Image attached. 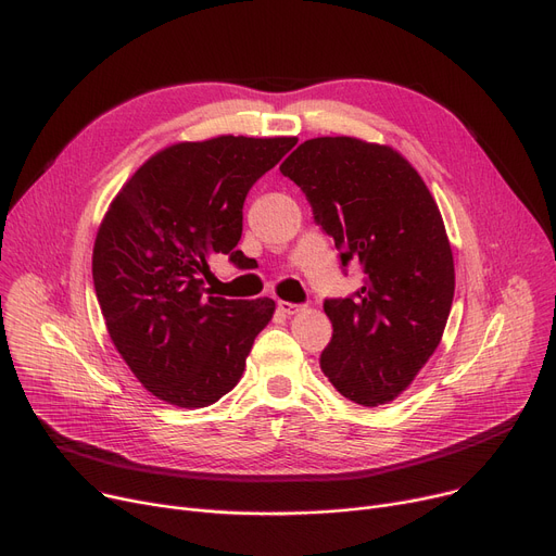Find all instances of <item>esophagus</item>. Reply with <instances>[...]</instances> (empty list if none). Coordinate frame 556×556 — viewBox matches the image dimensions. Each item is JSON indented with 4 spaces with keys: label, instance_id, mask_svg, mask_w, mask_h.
Instances as JSON below:
<instances>
[{
    "label": "esophagus",
    "instance_id": "esophagus-1",
    "mask_svg": "<svg viewBox=\"0 0 556 556\" xmlns=\"http://www.w3.org/2000/svg\"><path fill=\"white\" fill-rule=\"evenodd\" d=\"M277 308H279L283 315H288V317L302 311V306H300V304H290V302H279V304H277Z\"/></svg>",
    "mask_w": 556,
    "mask_h": 556
}]
</instances>
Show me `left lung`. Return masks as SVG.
<instances>
[{
  "label": "left lung",
  "mask_w": 556,
  "mask_h": 556,
  "mask_svg": "<svg viewBox=\"0 0 556 556\" xmlns=\"http://www.w3.org/2000/svg\"><path fill=\"white\" fill-rule=\"evenodd\" d=\"M279 170L331 233L342 266L361 261L354 298L327 300L333 325L319 367L349 401H394L440 346L455 293V263L440 207L417 168L388 143L315 137Z\"/></svg>",
  "instance_id": "obj_1"
}]
</instances>
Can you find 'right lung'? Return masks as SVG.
Instances as JSON below:
<instances>
[{
    "instance_id": "add662e5",
    "label": "right lung",
    "mask_w": 556,
    "mask_h": 556,
    "mask_svg": "<svg viewBox=\"0 0 556 556\" xmlns=\"http://www.w3.org/2000/svg\"><path fill=\"white\" fill-rule=\"evenodd\" d=\"M298 137L178 141L146 160L99 225L92 277L116 352L164 403L207 407L241 381L270 298L207 295L218 254L243 261V202Z\"/></svg>"
}]
</instances>
